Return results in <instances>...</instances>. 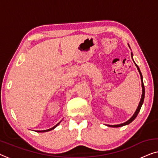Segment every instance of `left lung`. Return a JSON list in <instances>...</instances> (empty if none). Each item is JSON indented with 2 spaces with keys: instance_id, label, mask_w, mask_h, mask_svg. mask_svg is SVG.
Returning a JSON list of instances; mask_svg holds the SVG:
<instances>
[{
  "instance_id": "1",
  "label": "left lung",
  "mask_w": 158,
  "mask_h": 158,
  "mask_svg": "<svg viewBox=\"0 0 158 158\" xmlns=\"http://www.w3.org/2000/svg\"><path fill=\"white\" fill-rule=\"evenodd\" d=\"M130 47V46H129ZM131 56H132V53L131 52ZM132 60H133V59H132ZM134 62V60H133ZM135 63V62H134ZM135 66L137 67V68H138V72L139 73H140V77H141V82H142V90H143V93H142V97H141V99H140V102H139V105L138 107H137V110H135V113L133 114V115L132 116L131 118H130L128 120L126 121L125 123H121V124H119V125H107V126L109 127H122V126H124V125H128L130 124V123H132V121H133L135 119V118L138 116L139 112H140V108L142 107V105H143V101H144V98H145V87H144V84H143V75H142V73L140 72V68H139V67L138 66V65L135 63Z\"/></svg>"
}]
</instances>
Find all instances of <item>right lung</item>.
Segmentation results:
<instances>
[{"mask_svg": "<svg viewBox=\"0 0 158 158\" xmlns=\"http://www.w3.org/2000/svg\"><path fill=\"white\" fill-rule=\"evenodd\" d=\"M60 122L61 121H60V122H59L58 124H56V125H55L54 127H51V128H50V129H48V130H36V132H48V131H51V130H53L54 128H56V127L58 126V125L60 124Z\"/></svg>", "mask_w": 158, "mask_h": 158, "instance_id": "right-lung-1", "label": "right lung"}]
</instances>
